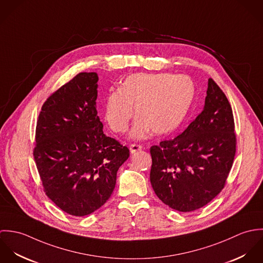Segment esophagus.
Wrapping results in <instances>:
<instances>
[{
	"label": "esophagus",
	"instance_id": "obj_1",
	"mask_svg": "<svg viewBox=\"0 0 263 263\" xmlns=\"http://www.w3.org/2000/svg\"><path fill=\"white\" fill-rule=\"evenodd\" d=\"M142 149H143V147L141 145H138V144H132L129 146V151H130L132 154H134V153H136L138 151H141Z\"/></svg>",
	"mask_w": 263,
	"mask_h": 263
}]
</instances>
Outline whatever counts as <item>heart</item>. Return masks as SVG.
<instances>
[{"label":"heart","mask_w":263,"mask_h":263,"mask_svg":"<svg viewBox=\"0 0 263 263\" xmlns=\"http://www.w3.org/2000/svg\"><path fill=\"white\" fill-rule=\"evenodd\" d=\"M194 93V84L186 75L133 74L124 79L119 90L107 94L104 119L112 132L124 133L135 107L138 117L129 133L132 139H144L151 130L159 136L168 135L183 122Z\"/></svg>","instance_id":"1"}]
</instances>
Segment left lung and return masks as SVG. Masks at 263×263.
Returning a JSON list of instances; mask_svg holds the SVG:
<instances>
[{"mask_svg":"<svg viewBox=\"0 0 263 263\" xmlns=\"http://www.w3.org/2000/svg\"><path fill=\"white\" fill-rule=\"evenodd\" d=\"M231 105L209 79L202 111L170 141L151 147L150 180L157 196L187 213L208 204L225 186L236 153Z\"/></svg>","mask_w":263,"mask_h":263,"instance_id":"1","label":"left lung"}]
</instances>
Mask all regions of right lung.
<instances>
[{
	"mask_svg": "<svg viewBox=\"0 0 263 263\" xmlns=\"http://www.w3.org/2000/svg\"><path fill=\"white\" fill-rule=\"evenodd\" d=\"M96 73H80L51 94L38 116L33 151L45 194L75 217L92 214L112 194L129 150L103 133Z\"/></svg>",
	"mask_w": 263,
	"mask_h": 263,
	"instance_id": "add662e5",
	"label": "right lung"
}]
</instances>
